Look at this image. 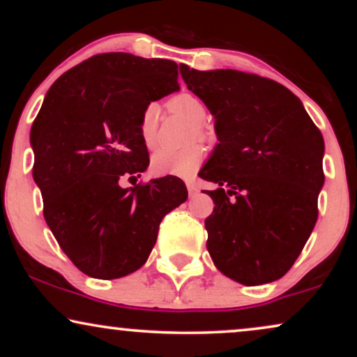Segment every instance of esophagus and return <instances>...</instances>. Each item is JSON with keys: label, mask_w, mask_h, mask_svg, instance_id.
Listing matches in <instances>:
<instances>
[{"label": "esophagus", "mask_w": 357, "mask_h": 357, "mask_svg": "<svg viewBox=\"0 0 357 357\" xmlns=\"http://www.w3.org/2000/svg\"><path fill=\"white\" fill-rule=\"evenodd\" d=\"M187 188H188L190 197H195V195L198 193V187L193 182H187Z\"/></svg>", "instance_id": "34e87169"}]
</instances>
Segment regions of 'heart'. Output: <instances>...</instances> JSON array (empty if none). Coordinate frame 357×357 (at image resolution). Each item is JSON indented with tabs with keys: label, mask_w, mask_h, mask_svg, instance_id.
Returning <instances> with one entry per match:
<instances>
[{
	"label": "heart",
	"mask_w": 357,
	"mask_h": 357,
	"mask_svg": "<svg viewBox=\"0 0 357 357\" xmlns=\"http://www.w3.org/2000/svg\"><path fill=\"white\" fill-rule=\"evenodd\" d=\"M167 107L174 114L183 115L193 123L195 135L204 138L208 135V126L204 125L208 110L198 96L192 92H178L167 100ZM158 116L159 110L154 104H148L139 116V138L146 148H154L158 141ZM203 162V149L197 144L172 151L159 149L151 159V169L158 175H174V177L188 178L197 172Z\"/></svg>",
	"instance_id": "1"
}]
</instances>
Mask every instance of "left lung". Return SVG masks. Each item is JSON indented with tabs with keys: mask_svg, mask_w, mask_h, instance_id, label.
<instances>
[{
	"mask_svg": "<svg viewBox=\"0 0 357 357\" xmlns=\"http://www.w3.org/2000/svg\"><path fill=\"white\" fill-rule=\"evenodd\" d=\"M188 89L216 119L219 144L198 175L208 195V252L222 275L245 286L280 280L319 218L324 136L280 82L236 70L180 66Z\"/></svg>",
	"mask_w": 357,
	"mask_h": 357,
	"instance_id": "8db88e82",
	"label": "left lung"
}]
</instances>
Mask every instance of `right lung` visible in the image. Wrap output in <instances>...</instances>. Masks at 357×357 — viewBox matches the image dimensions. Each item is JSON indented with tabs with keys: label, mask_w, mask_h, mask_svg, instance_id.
Listing matches in <instances>:
<instances>
[{
	"label": "right lung",
	"mask_w": 357,
	"mask_h": 357,
	"mask_svg": "<svg viewBox=\"0 0 357 357\" xmlns=\"http://www.w3.org/2000/svg\"><path fill=\"white\" fill-rule=\"evenodd\" d=\"M177 79L175 61L100 53L58 77L33 120L32 175L43 218L87 276L115 280L143 266L162 218L188 197L177 177L120 187L149 165L141 112L177 91Z\"/></svg>",
	"instance_id": "1"
}]
</instances>
